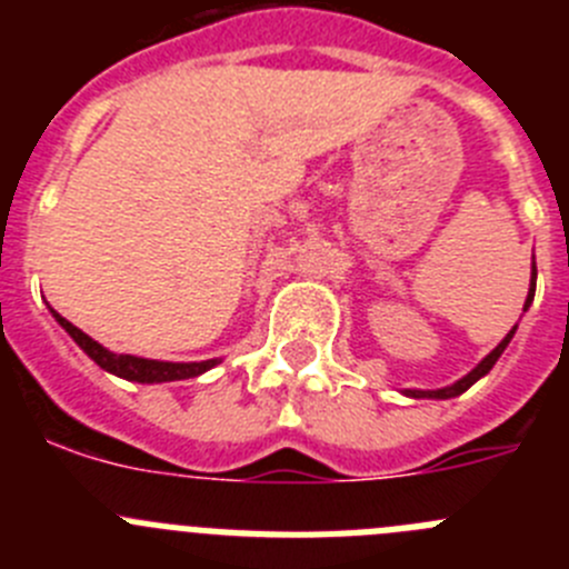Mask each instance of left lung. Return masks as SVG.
<instances>
[{
    "label": "left lung",
    "mask_w": 569,
    "mask_h": 569,
    "mask_svg": "<svg viewBox=\"0 0 569 569\" xmlns=\"http://www.w3.org/2000/svg\"><path fill=\"white\" fill-rule=\"evenodd\" d=\"M532 296H536V261H532V276H530V293H527V301H525V310L530 308L532 305ZM516 328H519V325H516ZM516 328L510 330V333L505 336V339L499 341V347H496V350H492V353H487L485 359L479 361V365L472 367L470 373L465 376V379H459L456 381V385H450V387H441V390H405L407 396H413V399H453V396H461L467 390V387H472L476 385V381L481 379V376H487L492 370V365H496V361H499V356L505 353V347L510 345V339H512V333H516Z\"/></svg>",
    "instance_id": "obj_1"
}]
</instances>
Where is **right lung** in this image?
I'll use <instances>...</instances> for the list:
<instances>
[{
    "instance_id": "add662e5",
    "label": "right lung",
    "mask_w": 569,
    "mask_h": 569,
    "mask_svg": "<svg viewBox=\"0 0 569 569\" xmlns=\"http://www.w3.org/2000/svg\"><path fill=\"white\" fill-rule=\"evenodd\" d=\"M53 319L68 330V336L82 347L84 353L90 359L97 361L102 370L108 373L119 376V379L128 381H139V385H159V381H182V379H193V376H202L204 370L219 365V359H208V361H159V359H142V356H128V353H110L108 347H102L99 341L90 339L88 333L77 328V325H70L68 319L57 313V310H50Z\"/></svg>"
}]
</instances>
